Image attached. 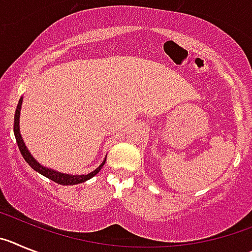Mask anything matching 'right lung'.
<instances>
[{"mask_svg": "<svg viewBox=\"0 0 252 252\" xmlns=\"http://www.w3.org/2000/svg\"><path fill=\"white\" fill-rule=\"evenodd\" d=\"M21 104H22V98L20 99L19 104H17V109H16L15 113V123H13V133H15V137H16V142H17V146H19L20 152H21L22 157L24 159L26 160L29 164L31 165V168L35 169L36 172H38L42 176L47 177L49 180L54 181V182L59 183V185H63V186H70V185H78V183H83L85 181L90 180L92 177H94L95 174L98 173L101 168H103L104 163H105V159L104 162L99 165L98 168L95 169L94 172L89 174H85V176H71V174H66V173H60V172H56L53 171V169H49V168H45L42 167L41 164L38 162H36L35 158L32 157L30 154V152L27 151L26 146H25L24 140H22L21 134H20V124H19V119H20V110H21Z\"/></svg>", "mask_w": 252, "mask_h": 252, "instance_id": "obj_1", "label": "right lung"}]
</instances>
